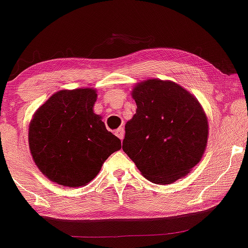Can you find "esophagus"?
Segmentation results:
<instances>
[{"label":"esophagus","mask_w":248,"mask_h":248,"mask_svg":"<svg viewBox=\"0 0 248 248\" xmlns=\"http://www.w3.org/2000/svg\"><path fill=\"white\" fill-rule=\"evenodd\" d=\"M115 135L119 137V139L121 140H124V129H122V128H119V129H116L115 130Z\"/></svg>","instance_id":"esophagus-1"}]
</instances>
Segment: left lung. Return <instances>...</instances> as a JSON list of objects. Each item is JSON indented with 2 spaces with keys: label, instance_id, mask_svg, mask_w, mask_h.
<instances>
[{
  "label": "left lung",
  "instance_id": "8db88e82",
  "mask_svg": "<svg viewBox=\"0 0 248 248\" xmlns=\"http://www.w3.org/2000/svg\"><path fill=\"white\" fill-rule=\"evenodd\" d=\"M136 113L126 124L124 149L149 181L168 185L184 178L201 160L208 119L194 95L172 80L137 83Z\"/></svg>",
  "mask_w": 248,
  "mask_h": 248
}]
</instances>
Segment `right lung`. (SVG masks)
I'll use <instances>...</instances> for the list:
<instances>
[{
  "label": "right lung",
  "mask_w": 248,
  "mask_h": 248,
  "mask_svg": "<svg viewBox=\"0 0 248 248\" xmlns=\"http://www.w3.org/2000/svg\"><path fill=\"white\" fill-rule=\"evenodd\" d=\"M97 90H60L35 111L29 145L35 165L50 181L80 187L97 177L121 141L93 112Z\"/></svg>",
  "instance_id": "add662e5"
}]
</instances>
